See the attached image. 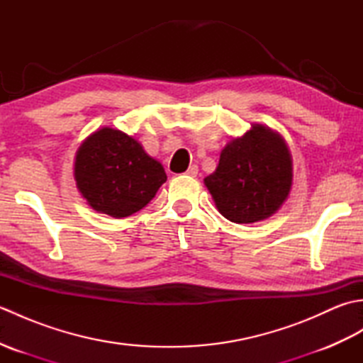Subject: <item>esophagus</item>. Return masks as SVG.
Segmentation results:
<instances>
[{"mask_svg": "<svg viewBox=\"0 0 363 363\" xmlns=\"http://www.w3.org/2000/svg\"><path fill=\"white\" fill-rule=\"evenodd\" d=\"M186 174H189V176H191V177H195V176L198 174V165H190V167L187 168Z\"/></svg>", "mask_w": 363, "mask_h": 363, "instance_id": "esophagus-1", "label": "esophagus"}]
</instances>
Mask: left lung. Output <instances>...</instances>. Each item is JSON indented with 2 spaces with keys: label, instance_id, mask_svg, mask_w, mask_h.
<instances>
[{
  "label": "left lung",
  "instance_id": "obj_1",
  "mask_svg": "<svg viewBox=\"0 0 363 363\" xmlns=\"http://www.w3.org/2000/svg\"><path fill=\"white\" fill-rule=\"evenodd\" d=\"M223 217L256 223L279 209L291 187V156L284 138L254 125L220 154L215 172L204 179Z\"/></svg>",
  "mask_w": 363,
  "mask_h": 363
}]
</instances>
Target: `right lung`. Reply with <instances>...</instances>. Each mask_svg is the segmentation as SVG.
Here are the masks:
<instances>
[{
	"mask_svg": "<svg viewBox=\"0 0 363 363\" xmlns=\"http://www.w3.org/2000/svg\"><path fill=\"white\" fill-rule=\"evenodd\" d=\"M74 179L81 195L96 212L125 218L142 211L156 196L167 174L133 137L103 128L79 146Z\"/></svg>",
	"mask_w": 363,
	"mask_h": 363,
	"instance_id": "add662e5",
	"label": "right lung"
}]
</instances>
